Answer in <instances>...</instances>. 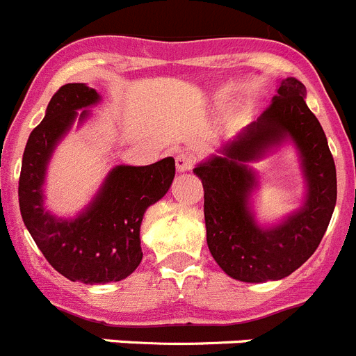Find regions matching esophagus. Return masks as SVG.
Masks as SVG:
<instances>
[{"mask_svg": "<svg viewBox=\"0 0 356 356\" xmlns=\"http://www.w3.org/2000/svg\"><path fill=\"white\" fill-rule=\"evenodd\" d=\"M194 163H196V156L193 153H188V151H181V153L176 155V169L180 172L191 171L194 168Z\"/></svg>", "mask_w": 356, "mask_h": 356, "instance_id": "1", "label": "esophagus"}]
</instances>
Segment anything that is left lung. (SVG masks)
<instances>
[{
  "label": "left lung",
  "mask_w": 356,
  "mask_h": 356,
  "mask_svg": "<svg viewBox=\"0 0 356 356\" xmlns=\"http://www.w3.org/2000/svg\"><path fill=\"white\" fill-rule=\"evenodd\" d=\"M305 85L296 78L280 81L278 94L259 121L226 144L221 156L194 169L205 191L210 253L226 275L241 282L260 284L294 273L312 257L332 219L337 201L335 162L323 127L305 103ZM285 138L300 149L307 201L282 225L264 230L247 207L256 182L243 163Z\"/></svg>",
  "instance_id": "8db88e82"
}]
</instances>
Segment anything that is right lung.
<instances>
[{"label": "right lung", "mask_w": 356, "mask_h": 356, "mask_svg": "<svg viewBox=\"0 0 356 356\" xmlns=\"http://www.w3.org/2000/svg\"><path fill=\"white\" fill-rule=\"evenodd\" d=\"M99 102L85 83H65L53 94L46 115L28 137L19 176V207L28 232L49 264L71 282H121L143 260L140 222L149 205L168 193L175 178V159L134 168L118 165L83 213L64 221L46 212L42 184L46 165L76 110ZM89 115L81 110L80 119Z\"/></svg>", "instance_id": "1"}]
</instances>
